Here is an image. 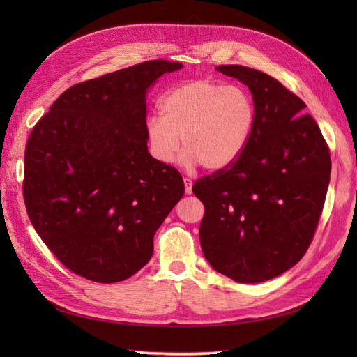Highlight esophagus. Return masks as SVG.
I'll use <instances>...</instances> for the list:
<instances>
[{
    "label": "esophagus",
    "instance_id": "1",
    "mask_svg": "<svg viewBox=\"0 0 357 357\" xmlns=\"http://www.w3.org/2000/svg\"><path fill=\"white\" fill-rule=\"evenodd\" d=\"M183 181H185V192L189 195V193H192V180L189 177H185Z\"/></svg>",
    "mask_w": 357,
    "mask_h": 357
}]
</instances>
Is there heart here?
I'll use <instances>...</instances> for the list:
<instances>
[{
	"label": "heart",
	"instance_id": "1",
	"mask_svg": "<svg viewBox=\"0 0 357 357\" xmlns=\"http://www.w3.org/2000/svg\"><path fill=\"white\" fill-rule=\"evenodd\" d=\"M160 114L146 122L152 156L171 164L180 146L186 168L218 171L236 162L250 142L256 104L247 89L214 79H198L171 89L160 101Z\"/></svg>",
	"mask_w": 357,
	"mask_h": 357
}]
</instances>
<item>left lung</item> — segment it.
<instances>
[{
    "mask_svg": "<svg viewBox=\"0 0 357 357\" xmlns=\"http://www.w3.org/2000/svg\"><path fill=\"white\" fill-rule=\"evenodd\" d=\"M218 70L248 86L256 123L243 155L198 178L199 241L215 271L261 283L296 265L314 238L331 177L329 147L305 102L271 75L244 66Z\"/></svg>",
    "mask_w": 357,
    "mask_h": 357,
    "instance_id": "obj_1",
    "label": "left lung"
}]
</instances>
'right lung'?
<instances>
[{"label":"right lung","mask_w":357,"mask_h":357,"mask_svg":"<svg viewBox=\"0 0 357 357\" xmlns=\"http://www.w3.org/2000/svg\"><path fill=\"white\" fill-rule=\"evenodd\" d=\"M180 62L147 61L68 88L32 128L24 199L49 250L96 283L134 275L185 193L180 172L147 150L146 92Z\"/></svg>","instance_id":"obj_1"}]
</instances>
